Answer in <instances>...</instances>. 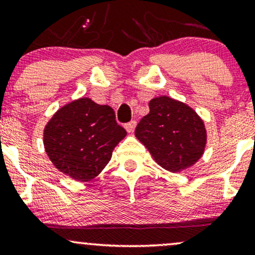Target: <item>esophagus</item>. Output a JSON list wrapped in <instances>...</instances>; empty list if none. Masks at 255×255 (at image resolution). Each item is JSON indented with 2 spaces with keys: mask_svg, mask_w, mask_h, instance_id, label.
<instances>
[{
  "mask_svg": "<svg viewBox=\"0 0 255 255\" xmlns=\"http://www.w3.org/2000/svg\"><path fill=\"white\" fill-rule=\"evenodd\" d=\"M135 127H136V121H135V120H133V121L128 122V124L125 125L126 130H127L128 133H131V131L135 129Z\"/></svg>",
  "mask_w": 255,
  "mask_h": 255,
  "instance_id": "34e87169",
  "label": "esophagus"
}]
</instances>
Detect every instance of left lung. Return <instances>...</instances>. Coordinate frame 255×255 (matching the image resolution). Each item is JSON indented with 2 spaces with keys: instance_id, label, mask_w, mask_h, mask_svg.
I'll list each match as a JSON object with an SVG mask.
<instances>
[{
  "instance_id": "left-lung-1",
  "label": "left lung",
  "mask_w": 255,
  "mask_h": 255,
  "mask_svg": "<svg viewBox=\"0 0 255 255\" xmlns=\"http://www.w3.org/2000/svg\"><path fill=\"white\" fill-rule=\"evenodd\" d=\"M150 113L135 128V136L154 160L169 171H181L198 162L206 145L203 120L182 102L166 97L151 99Z\"/></svg>"
}]
</instances>
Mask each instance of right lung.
Masks as SVG:
<instances>
[{"label":"right lung","instance_id":"add662e5","mask_svg":"<svg viewBox=\"0 0 255 255\" xmlns=\"http://www.w3.org/2000/svg\"><path fill=\"white\" fill-rule=\"evenodd\" d=\"M126 135L113 108L80 98L52 116L44 129V146L58 170L77 181H89L103 170Z\"/></svg>","mask_w":255,"mask_h":255}]
</instances>
